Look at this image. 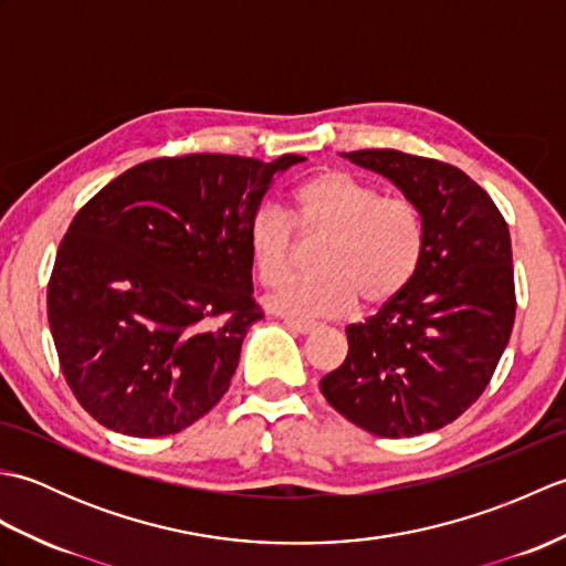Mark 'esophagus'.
<instances>
[{"mask_svg":"<svg viewBox=\"0 0 566 566\" xmlns=\"http://www.w3.org/2000/svg\"><path fill=\"white\" fill-rule=\"evenodd\" d=\"M284 326L294 331V333L308 335V333H314L318 328V323L316 321H302V318H284Z\"/></svg>","mask_w":566,"mask_h":566,"instance_id":"1","label":"esophagus"}]
</instances>
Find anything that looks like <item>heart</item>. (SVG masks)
<instances>
[{"instance_id":"heart-1","label":"heart","mask_w":566,"mask_h":566,"mask_svg":"<svg viewBox=\"0 0 566 566\" xmlns=\"http://www.w3.org/2000/svg\"><path fill=\"white\" fill-rule=\"evenodd\" d=\"M292 221L304 235L326 233L316 274L296 276L270 296L284 316H338L355 302L371 311L399 296L423 258L426 223L418 203L381 197L379 187L350 172L323 170L294 191ZM292 221L274 207L250 219V260L262 284H280L296 262Z\"/></svg>"}]
</instances>
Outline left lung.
I'll return each instance as SVG.
<instances>
[{
    "label": "left lung",
    "instance_id": "left-lung-1",
    "mask_svg": "<svg viewBox=\"0 0 566 566\" xmlns=\"http://www.w3.org/2000/svg\"><path fill=\"white\" fill-rule=\"evenodd\" d=\"M343 158L418 203L426 248L406 290L345 328L350 350L321 391L371 436H423L482 396L506 350L515 318L509 226L460 167L389 148Z\"/></svg>",
    "mask_w": 566,
    "mask_h": 566
}]
</instances>
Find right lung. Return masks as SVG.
Returning <instances> with one entry per match:
<instances>
[{
	"instance_id": "1",
	"label": "right lung",
	"mask_w": 566,
	"mask_h": 566,
	"mask_svg": "<svg viewBox=\"0 0 566 566\" xmlns=\"http://www.w3.org/2000/svg\"><path fill=\"white\" fill-rule=\"evenodd\" d=\"M304 160H148L77 211L48 282V323L70 389L97 423L163 438L221 401L262 318L250 219L274 175Z\"/></svg>"
}]
</instances>
